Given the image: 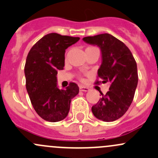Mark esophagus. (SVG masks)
<instances>
[{
  "instance_id": "34e87169",
  "label": "esophagus",
  "mask_w": 158,
  "mask_h": 158,
  "mask_svg": "<svg viewBox=\"0 0 158 158\" xmlns=\"http://www.w3.org/2000/svg\"><path fill=\"white\" fill-rule=\"evenodd\" d=\"M79 90H80L81 92H88V91H89V88L85 87V86L80 85L79 86Z\"/></svg>"
}]
</instances>
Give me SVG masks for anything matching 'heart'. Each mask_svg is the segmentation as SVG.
<instances>
[{
    "mask_svg": "<svg viewBox=\"0 0 158 158\" xmlns=\"http://www.w3.org/2000/svg\"><path fill=\"white\" fill-rule=\"evenodd\" d=\"M94 49H98V48H94V47H89V48H86L85 51H88V50H94Z\"/></svg>",
    "mask_w": 158,
    "mask_h": 158,
    "instance_id": "b5f03b06",
    "label": "heart"
}]
</instances>
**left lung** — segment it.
Masks as SVG:
<instances>
[{
    "label": "left lung",
    "mask_w": 158,
    "mask_h": 158,
    "mask_svg": "<svg viewBox=\"0 0 158 158\" xmlns=\"http://www.w3.org/2000/svg\"><path fill=\"white\" fill-rule=\"evenodd\" d=\"M82 40L101 49V64L98 70L101 82L110 84L106 94L101 93L98 102L92 106L94 117L112 122L125 114L132 104L138 85L137 64L127 46L111 35L104 33Z\"/></svg>",
    "instance_id": "obj_1"
}]
</instances>
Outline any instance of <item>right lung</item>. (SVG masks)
I'll return each mask as SVG.
<instances>
[{
	"mask_svg": "<svg viewBox=\"0 0 158 158\" xmlns=\"http://www.w3.org/2000/svg\"><path fill=\"white\" fill-rule=\"evenodd\" d=\"M79 37L50 33L29 51L25 65L26 87L35 110L43 119L58 122L69 113L71 100L79 94V86L69 83L65 89L57 86V70L64 69L66 49Z\"/></svg>",
	"mask_w": 158,
	"mask_h": 158,
	"instance_id": "right-lung-1",
	"label": "right lung"
}]
</instances>
